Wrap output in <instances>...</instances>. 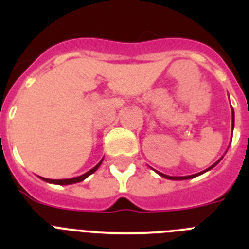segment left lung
Listing matches in <instances>:
<instances>
[{"label": "left lung", "instance_id": "8db88e82", "mask_svg": "<svg viewBox=\"0 0 249 249\" xmlns=\"http://www.w3.org/2000/svg\"><path fill=\"white\" fill-rule=\"evenodd\" d=\"M233 128H234V111H233V108H232V132H233ZM222 160V158H219V160ZM219 160H217L215 163H213L212 166L208 167V168L204 169V171H202V172L196 173V175H191V176H183V177H173V176H167V175H163V173L158 172V171H156V172H157L160 176H162L163 178H167V179H176V181H182V179H190V178H195V177H197V176L202 175V173L207 172V171H210V169H212L213 167L215 166V164L218 163Z\"/></svg>", "mask_w": 249, "mask_h": 249}]
</instances>
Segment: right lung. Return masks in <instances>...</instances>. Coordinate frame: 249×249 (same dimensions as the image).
<instances>
[{
    "mask_svg": "<svg viewBox=\"0 0 249 249\" xmlns=\"http://www.w3.org/2000/svg\"><path fill=\"white\" fill-rule=\"evenodd\" d=\"M102 160H100V163H97L96 166L93 167L92 169H89V172H86L85 175L82 176H78V177H74V178H68V179H48V178H42L43 181L45 182H48V183H53V184H61V186H66V184H73V183H78V182H82L83 179H86V178L89 177V175H92L93 172H96L98 169V167L101 166V163H102Z\"/></svg>",
    "mask_w": 249,
    "mask_h": 249,
    "instance_id": "right-lung-1",
    "label": "right lung"
}]
</instances>
